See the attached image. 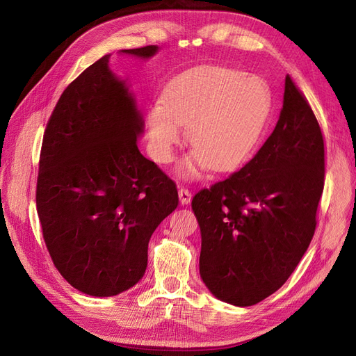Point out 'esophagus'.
Wrapping results in <instances>:
<instances>
[{"mask_svg": "<svg viewBox=\"0 0 356 356\" xmlns=\"http://www.w3.org/2000/svg\"><path fill=\"white\" fill-rule=\"evenodd\" d=\"M178 195H179V202H181V204L190 203V200H191V191H190L187 187L181 186L179 190H178Z\"/></svg>", "mask_w": 356, "mask_h": 356, "instance_id": "obj_1", "label": "esophagus"}]
</instances>
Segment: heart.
Listing matches in <instances>:
<instances>
[{
    "label": "heart",
    "mask_w": 356,
    "mask_h": 356,
    "mask_svg": "<svg viewBox=\"0 0 356 356\" xmlns=\"http://www.w3.org/2000/svg\"><path fill=\"white\" fill-rule=\"evenodd\" d=\"M272 114L267 84L254 75L224 68L197 67L178 74L148 114L149 149L159 163H170L187 124L193 153L181 166L196 177L208 165L229 170L250 157L260 144Z\"/></svg>",
    "instance_id": "1"
}]
</instances>
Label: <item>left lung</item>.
I'll return each mask as SVG.
<instances>
[{"label":"left lung","instance_id":"left-lung-1","mask_svg":"<svg viewBox=\"0 0 356 356\" xmlns=\"http://www.w3.org/2000/svg\"><path fill=\"white\" fill-rule=\"evenodd\" d=\"M324 135L286 75L275 131L238 172L196 193L204 285L234 306H254L296 270L316 230L324 191Z\"/></svg>","mask_w":356,"mask_h":356}]
</instances>
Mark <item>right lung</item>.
<instances>
[{
  "instance_id": "add662e5",
  "label": "right lung",
  "mask_w": 356,
  "mask_h": 356,
  "mask_svg": "<svg viewBox=\"0 0 356 356\" xmlns=\"http://www.w3.org/2000/svg\"><path fill=\"white\" fill-rule=\"evenodd\" d=\"M149 58L157 46L122 50ZM108 55L62 92L40 153L37 212L51 261L74 288L111 297L145 273L148 242L178 190L138 149L144 122Z\"/></svg>"
}]
</instances>
